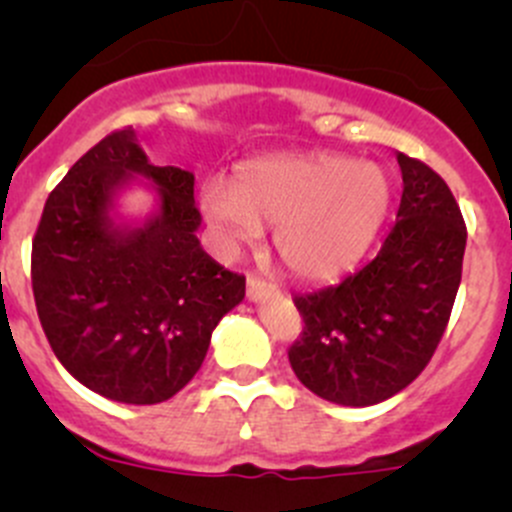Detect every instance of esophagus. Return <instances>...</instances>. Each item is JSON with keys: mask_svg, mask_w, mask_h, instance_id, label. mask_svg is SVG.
<instances>
[{"mask_svg": "<svg viewBox=\"0 0 512 512\" xmlns=\"http://www.w3.org/2000/svg\"><path fill=\"white\" fill-rule=\"evenodd\" d=\"M275 292V285H270L267 280H260V277H247V299L250 302H262L270 294Z\"/></svg>", "mask_w": 512, "mask_h": 512, "instance_id": "esophagus-1", "label": "esophagus"}]
</instances>
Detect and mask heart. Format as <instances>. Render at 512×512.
<instances>
[{"label": "heart", "instance_id": "heart-1", "mask_svg": "<svg viewBox=\"0 0 512 512\" xmlns=\"http://www.w3.org/2000/svg\"><path fill=\"white\" fill-rule=\"evenodd\" d=\"M394 185L371 160L339 153H272L242 160L235 178H210L200 208L227 247L275 225V250L294 277L327 282L354 270L389 218Z\"/></svg>", "mask_w": 512, "mask_h": 512}]
</instances>
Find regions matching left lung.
<instances>
[{"instance_id":"obj_1","label":"left lung","mask_w":512,"mask_h":512,"mask_svg":"<svg viewBox=\"0 0 512 512\" xmlns=\"http://www.w3.org/2000/svg\"><path fill=\"white\" fill-rule=\"evenodd\" d=\"M396 160L404 193L379 255L337 287L294 297L304 332L289 364L339 406H374L406 389L436 352L461 285L468 235L456 198L426 163Z\"/></svg>"}]
</instances>
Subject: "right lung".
I'll return each mask as SVG.
<instances>
[{
    "label": "right lung",
    "instance_id": "1",
    "mask_svg": "<svg viewBox=\"0 0 512 512\" xmlns=\"http://www.w3.org/2000/svg\"><path fill=\"white\" fill-rule=\"evenodd\" d=\"M131 184L154 190L143 221L117 213ZM193 185L188 170L153 165L123 128L76 160L36 227L32 287L46 339L76 381L118 404L178 394L245 299V277L200 247Z\"/></svg>",
    "mask_w": 512,
    "mask_h": 512
}]
</instances>
